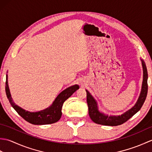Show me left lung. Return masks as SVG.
Masks as SVG:
<instances>
[{
    "mask_svg": "<svg viewBox=\"0 0 152 152\" xmlns=\"http://www.w3.org/2000/svg\"><path fill=\"white\" fill-rule=\"evenodd\" d=\"M142 61V66L143 69V81L142 84V89L137 102L129 110L126 111L124 114L119 115H112L105 114L104 113L100 112L98 107V103L95 98L91 95L88 90L87 93V102H88L89 115L91 120L95 124L102 125L117 126L124 124L133 116L136 113L140 110L144 102L146 100L148 93V72L146 64L144 61L140 59Z\"/></svg>",
    "mask_w": 152,
    "mask_h": 152,
    "instance_id": "obj_1",
    "label": "left lung"
}]
</instances>
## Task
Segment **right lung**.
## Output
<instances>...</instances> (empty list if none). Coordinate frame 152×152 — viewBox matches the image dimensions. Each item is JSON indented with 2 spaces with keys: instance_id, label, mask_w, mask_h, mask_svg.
Segmentation results:
<instances>
[{
  "instance_id": "add662e5",
  "label": "right lung",
  "mask_w": 152,
  "mask_h": 152,
  "mask_svg": "<svg viewBox=\"0 0 152 152\" xmlns=\"http://www.w3.org/2000/svg\"><path fill=\"white\" fill-rule=\"evenodd\" d=\"M79 88L78 85H74L69 87L57 95L49 107L40 111L30 112L21 108L13 101L8 86V74H6L5 89L6 96L9 100L10 103L19 115L21 116L25 120L33 125L51 124L59 121L62 115L61 110H62L64 102L67 99H69L77 89H78Z\"/></svg>"
}]
</instances>
